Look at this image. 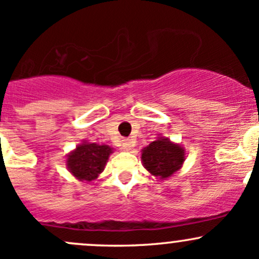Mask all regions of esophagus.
I'll list each match as a JSON object with an SVG mask.
<instances>
[{"mask_svg":"<svg viewBox=\"0 0 259 259\" xmlns=\"http://www.w3.org/2000/svg\"><path fill=\"white\" fill-rule=\"evenodd\" d=\"M121 145H123V147H124L125 150H126V151H130V150H132L133 147H134L135 141L133 140V139H124L123 143H121Z\"/></svg>","mask_w":259,"mask_h":259,"instance_id":"esophagus-1","label":"esophagus"}]
</instances>
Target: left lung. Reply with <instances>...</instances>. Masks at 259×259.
<instances>
[{
	"label": "left lung",
	"mask_w": 259,
	"mask_h": 259,
	"mask_svg": "<svg viewBox=\"0 0 259 259\" xmlns=\"http://www.w3.org/2000/svg\"><path fill=\"white\" fill-rule=\"evenodd\" d=\"M141 161L150 175L166 180L182 168L186 161V150L168 138L158 135L155 141L141 150Z\"/></svg>",
	"instance_id": "8db88e82"
}]
</instances>
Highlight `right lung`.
<instances>
[{
  "mask_svg": "<svg viewBox=\"0 0 259 259\" xmlns=\"http://www.w3.org/2000/svg\"><path fill=\"white\" fill-rule=\"evenodd\" d=\"M114 149L108 145L88 143L83 140L66 156V167L75 178L91 182L104 171L108 158Z\"/></svg>",
  "mask_w": 259,
  "mask_h": 259,
  "instance_id": "1",
  "label": "right lung"
}]
</instances>
